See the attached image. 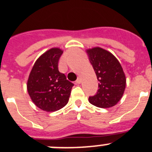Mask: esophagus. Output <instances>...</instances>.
Listing matches in <instances>:
<instances>
[{
    "label": "esophagus",
    "instance_id": "1",
    "mask_svg": "<svg viewBox=\"0 0 152 152\" xmlns=\"http://www.w3.org/2000/svg\"><path fill=\"white\" fill-rule=\"evenodd\" d=\"M81 81H82V80H81V78L78 77L77 79H76V84H80Z\"/></svg>",
    "mask_w": 152,
    "mask_h": 152
}]
</instances>
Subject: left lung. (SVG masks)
<instances>
[{
    "instance_id": "1",
    "label": "left lung",
    "mask_w": 152,
    "mask_h": 152,
    "mask_svg": "<svg viewBox=\"0 0 152 152\" xmlns=\"http://www.w3.org/2000/svg\"><path fill=\"white\" fill-rule=\"evenodd\" d=\"M99 81V89L90 103L100 108H110L117 104L124 94L126 77L121 64L109 51L100 47L86 50Z\"/></svg>"
}]
</instances>
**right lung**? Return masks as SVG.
<instances>
[{"instance_id":"add662e5","label":"right lung","mask_w":152,"mask_h":152,"mask_svg":"<svg viewBox=\"0 0 152 152\" xmlns=\"http://www.w3.org/2000/svg\"><path fill=\"white\" fill-rule=\"evenodd\" d=\"M63 50L52 48L35 61L27 83L33 103L46 112L61 110L69 100L73 84L58 71V61Z\"/></svg>"}]
</instances>
